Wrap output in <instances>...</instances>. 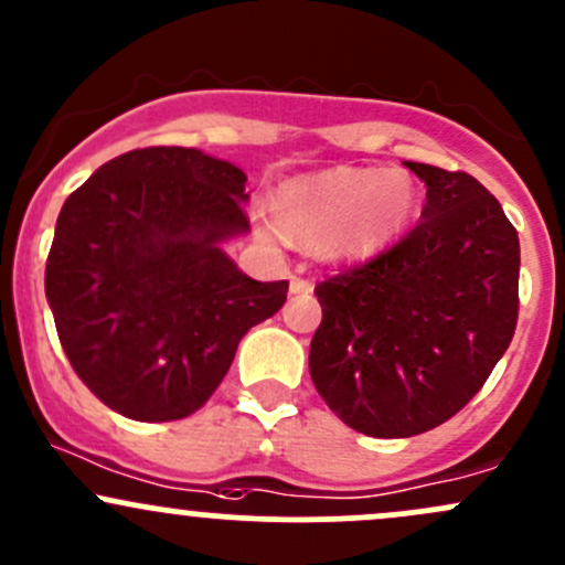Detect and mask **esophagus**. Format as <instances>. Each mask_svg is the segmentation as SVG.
Masks as SVG:
<instances>
[{
    "label": "esophagus",
    "instance_id": "1",
    "mask_svg": "<svg viewBox=\"0 0 565 565\" xmlns=\"http://www.w3.org/2000/svg\"><path fill=\"white\" fill-rule=\"evenodd\" d=\"M290 294H312V282L305 277H290Z\"/></svg>",
    "mask_w": 565,
    "mask_h": 565
}]
</instances>
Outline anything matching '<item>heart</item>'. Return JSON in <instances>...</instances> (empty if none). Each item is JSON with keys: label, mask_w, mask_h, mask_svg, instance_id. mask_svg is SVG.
Here are the masks:
<instances>
[{"label": "heart", "mask_w": 565, "mask_h": 565, "mask_svg": "<svg viewBox=\"0 0 565 565\" xmlns=\"http://www.w3.org/2000/svg\"><path fill=\"white\" fill-rule=\"evenodd\" d=\"M415 202L406 172L339 167L285 183L275 196L277 226L264 223V234L320 247L329 258L366 256L402 232Z\"/></svg>", "instance_id": "b5f03b06"}]
</instances>
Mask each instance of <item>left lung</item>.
<instances>
[{"label": "left lung", "instance_id": "8db88e82", "mask_svg": "<svg viewBox=\"0 0 565 565\" xmlns=\"http://www.w3.org/2000/svg\"><path fill=\"white\" fill-rule=\"evenodd\" d=\"M423 217L377 256L315 285L323 320L309 374L342 423L377 439L458 415L518 329L520 239L499 199L466 172L406 161Z\"/></svg>", "mask_w": 565, "mask_h": 565}]
</instances>
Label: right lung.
Segmentation results:
<instances>
[{
	"instance_id": "add662e5",
	"label": "right lung",
	"mask_w": 565,
	"mask_h": 565,
	"mask_svg": "<svg viewBox=\"0 0 565 565\" xmlns=\"http://www.w3.org/2000/svg\"><path fill=\"white\" fill-rule=\"evenodd\" d=\"M245 172L193 148H139L70 193L45 294L75 374L118 415L183 420L288 280L242 275L221 242L250 228Z\"/></svg>"
}]
</instances>
